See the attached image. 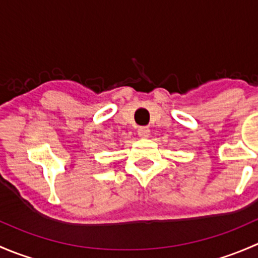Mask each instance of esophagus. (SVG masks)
<instances>
[{"label": "esophagus", "instance_id": "34e87169", "mask_svg": "<svg viewBox=\"0 0 258 258\" xmlns=\"http://www.w3.org/2000/svg\"><path fill=\"white\" fill-rule=\"evenodd\" d=\"M137 134H139V136L141 137V139H147L148 136H150V130H148V127H139V130H137Z\"/></svg>", "mask_w": 258, "mask_h": 258}]
</instances>
